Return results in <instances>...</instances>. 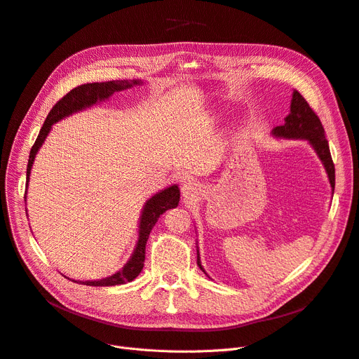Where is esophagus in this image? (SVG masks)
Masks as SVG:
<instances>
[{"mask_svg":"<svg viewBox=\"0 0 359 359\" xmlns=\"http://www.w3.org/2000/svg\"><path fill=\"white\" fill-rule=\"evenodd\" d=\"M181 191H182V197L185 200H190V198H194L196 196L200 194V187H198V184H196L193 181H189V182H185L182 185Z\"/></svg>","mask_w":359,"mask_h":359,"instance_id":"34e87169","label":"esophagus"}]
</instances>
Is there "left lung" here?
Segmentation results:
<instances>
[{
	"label": "left lung",
	"mask_w": 359,
	"mask_h": 359,
	"mask_svg": "<svg viewBox=\"0 0 359 359\" xmlns=\"http://www.w3.org/2000/svg\"><path fill=\"white\" fill-rule=\"evenodd\" d=\"M271 135L276 139L309 142L310 146L317 153V156L321 161L324 169H326V174L332 187V193H334V165L330 156V149L326 140V134H324V128L320 123L318 116L310 108L309 102L302 97V95L298 90L292 92L291 109H289V115L285 118V124L273 128ZM197 264L201 271L206 273V270L203 269L200 262L198 247H197Z\"/></svg>",
	"instance_id": "1"
}]
</instances>
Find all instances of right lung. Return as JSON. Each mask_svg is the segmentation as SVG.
<instances>
[{
  "instance_id": "right-lung-1",
  "label": "right lung",
  "mask_w": 359,
  "mask_h": 359,
  "mask_svg": "<svg viewBox=\"0 0 359 359\" xmlns=\"http://www.w3.org/2000/svg\"><path fill=\"white\" fill-rule=\"evenodd\" d=\"M137 84H143V81L142 80H112V81H104V83H88V84H81V86L74 88L62 99H60L55 104V107L48 114L45 123L39 131L38 139L30 150L27 170H26V194H27V185L30 180V170H32L33 162H35L39 149L42 147L45 139L50 133V128H53L55 123L61 121V119L70 116L76 112L92 108L93 105L100 104V102L108 100L114 93L123 92L133 86H137ZM178 203H180V189L177 184L169 185L165 190H161L155 196H151L144 203V206L142 209L137 244H135V248L130 255V260L124 264V267L121 270H118L116 273H114V275L104 279L84 280V282L73 280V282H77L81 285H89V286H115V285H124L134 280L139 276V273L144 266L146 244H147L151 228L155 226L161 215H163L168 209L177 208Z\"/></svg>"
}]
</instances>
